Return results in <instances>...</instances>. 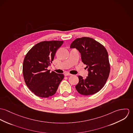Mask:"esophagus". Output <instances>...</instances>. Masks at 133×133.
I'll use <instances>...</instances> for the list:
<instances>
[{"instance_id":"1","label":"esophagus","mask_w":133,"mask_h":133,"mask_svg":"<svg viewBox=\"0 0 133 133\" xmlns=\"http://www.w3.org/2000/svg\"><path fill=\"white\" fill-rule=\"evenodd\" d=\"M71 75H72L71 74H70L69 73L66 72V73H64V76H71Z\"/></svg>"}]
</instances>
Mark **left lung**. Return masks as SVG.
<instances>
[{
    "instance_id": "left-lung-1",
    "label": "left lung",
    "mask_w": 133,
    "mask_h": 133,
    "mask_svg": "<svg viewBox=\"0 0 133 133\" xmlns=\"http://www.w3.org/2000/svg\"><path fill=\"white\" fill-rule=\"evenodd\" d=\"M70 48H76L81 54L82 62L89 72L86 79L78 76L79 82L75 86L77 92L83 95H93L104 86L110 72L108 52L104 46L90 37L77 38Z\"/></svg>"
}]
</instances>
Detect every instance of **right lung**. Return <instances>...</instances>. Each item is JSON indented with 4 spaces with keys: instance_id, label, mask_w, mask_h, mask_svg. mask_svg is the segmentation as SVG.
Masks as SVG:
<instances>
[{
    "instance_id": "right-lung-1",
    "label": "right lung",
    "mask_w": 133,
    "mask_h": 133,
    "mask_svg": "<svg viewBox=\"0 0 133 133\" xmlns=\"http://www.w3.org/2000/svg\"><path fill=\"white\" fill-rule=\"evenodd\" d=\"M63 41H44L33 46L23 62L22 72L25 83L36 96L48 98L54 95L62 80V74L47 69L54 60L57 49Z\"/></svg>"
}]
</instances>
